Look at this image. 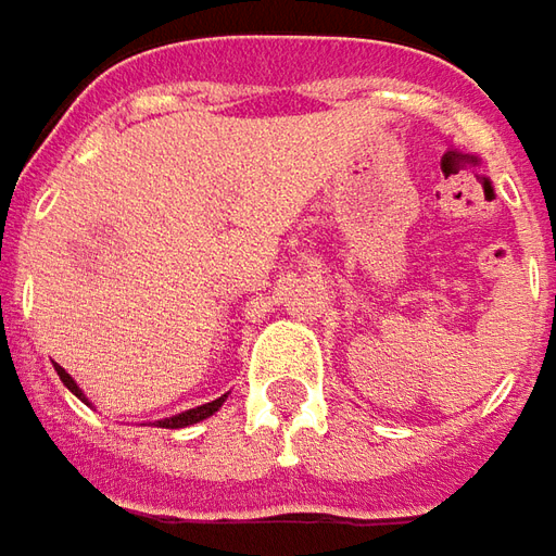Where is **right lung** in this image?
<instances>
[{"label": "right lung", "mask_w": 556, "mask_h": 556, "mask_svg": "<svg viewBox=\"0 0 556 556\" xmlns=\"http://www.w3.org/2000/svg\"><path fill=\"white\" fill-rule=\"evenodd\" d=\"M56 375H60V381L66 384L75 396H78L80 402H87V396L80 393V388L75 384V378L63 369V366H56ZM224 400H227V393L224 396H217V400L205 402V405H197V408H190V412H181V415L175 417H166V420H156V427H166V430H181V427H190V424H199V420H205V417H212L220 405H224ZM90 405V402H87Z\"/></svg>", "instance_id": "1"}]
</instances>
